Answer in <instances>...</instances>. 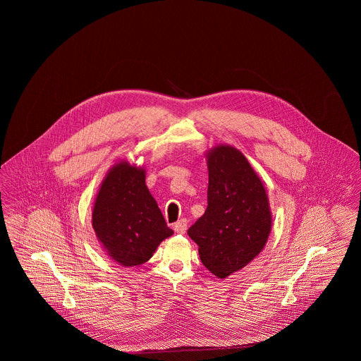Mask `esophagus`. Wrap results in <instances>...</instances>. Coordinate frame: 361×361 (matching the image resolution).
<instances>
[{"mask_svg":"<svg viewBox=\"0 0 361 361\" xmlns=\"http://www.w3.org/2000/svg\"><path fill=\"white\" fill-rule=\"evenodd\" d=\"M186 229H188V221H186V219H179L178 222L173 224V231H175L176 233L183 235V233L186 232Z\"/></svg>","mask_w":361,"mask_h":361,"instance_id":"obj_1","label":"esophagus"}]
</instances>
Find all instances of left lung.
Listing matches in <instances>:
<instances>
[{
  "label": "left lung",
  "instance_id": "left-lung-1",
  "mask_svg": "<svg viewBox=\"0 0 361 361\" xmlns=\"http://www.w3.org/2000/svg\"><path fill=\"white\" fill-rule=\"evenodd\" d=\"M207 164L208 206L188 235L197 243L202 262L225 278L264 249L271 211L257 173L239 150L218 146L207 155Z\"/></svg>",
  "mask_w": 361,
  "mask_h": 361
}]
</instances>
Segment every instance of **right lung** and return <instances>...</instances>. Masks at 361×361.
Segmentation results:
<instances>
[{
	"label": "right lung",
	"mask_w": 361,
	"mask_h": 361,
	"mask_svg": "<svg viewBox=\"0 0 361 361\" xmlns=\"http://www.w3.org/2000/svg\"><path fill=\"white\" fill-rule=\"evenodd\" d=\"M93 228L106 253L125 267L145 264L173 233L146 186L145 171L129 162L116 164L105 176Z\"/></svg>",
	"instance_id": "obj_1"
}]
</instances>
